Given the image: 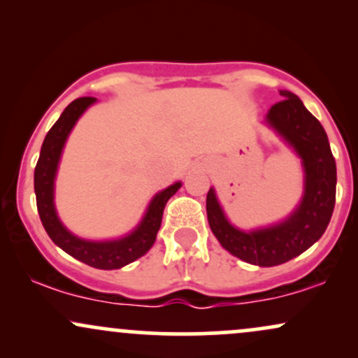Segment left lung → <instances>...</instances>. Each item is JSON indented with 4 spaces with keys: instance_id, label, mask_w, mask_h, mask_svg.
I'll use <instances>...</instances> for the list:
<instances>
[{
    "instance_id": "8db88e82",
    "label": "left lung",
    "mask_w": 358,
    "mask_h": 358,
    "mask_svg": "<svg viewBox=\"0 0 358 358\" xmlns=\"http://www.w3.org/2000/svg\"><path fill=\"white\" fill-rule=\"evenodd\" d=\"M282 101L269 109L274 129L294 148L305 168V195L296 212L282 224L254 232H242L229 224L213 190L207 193V217L222 248L249 264L271 268L305 252L330 224L335 208L336 165L323 126L298 96L279 90Z\"/></svg>"
}]
</instances>
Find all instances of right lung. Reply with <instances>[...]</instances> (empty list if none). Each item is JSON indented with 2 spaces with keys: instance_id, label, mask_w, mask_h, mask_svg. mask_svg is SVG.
Returning <instances> with one entry per match:
<instances>
[{
  "instance_id": "obj_1",
  "label": "right lung",
  "mask_w": 358,
  "mask_h": 358,
  "mask_svg": "<svg viewBox=\"0 0 358 358\" xmlns=\"http://www.w3.org/2000/svg\"><path fill=\"white\" fill-rule=\"evenodd\" d=\"M96 102V97H79L72 101L65 108L59 121L50 127L47 136L43 139L40 158L35 166V195H36V208H38L40 220H42L45 231H47L50 239L64 249L65 252L71 254L72 257L79 259L85 264L92 266L97 269H119L129 262L136 261L143 254L150 250L155 244L156 234L162 225L163 210L170 196H173L176 190L182 187V183H175L171 187L159 192L158 195L151 200L150 207L145 219L141 220L139 227L129 236L122 237L119 241L108 242H89L82 241L79 237L72 236L64 225L60 224L57 217L55 207H53V180H55L57 165H59L62 148L65 145L69 133L80 117V114Z\"/></svg>"
}]
</instances>
